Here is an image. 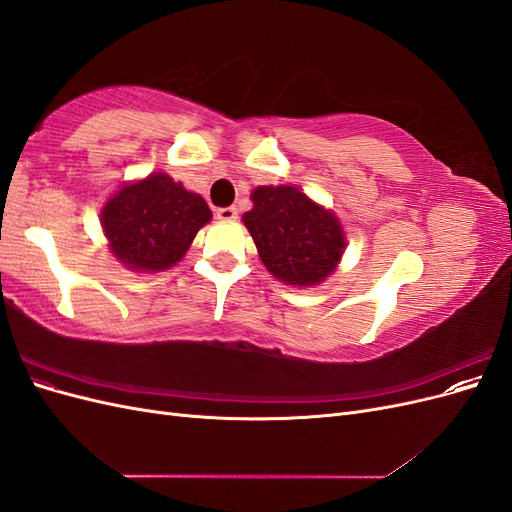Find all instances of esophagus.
Segmentation results:
<instances>
[{
    "label": "esophagus",
    "mask_w": 512,
    "mask_h": 512,
    "mask_svg": "<svg viewBox=\"0 0 512 512\" xmlns=\"http://www.w3.org/2000/svg\"><path fill=\"white\" fill-rule=\"evenodd\" d=\"M215 215H218V220H224V222H232V220H237L239 211H237V207H222V209L215 211Z\"/></svg>",
    "instance_id": "esophagus-1"
}]
</instances>
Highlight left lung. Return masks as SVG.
<instances>
[{
	"label": "left lung",
	"instance_id": "8db88e82",
	"mask_svg": "<svg viewBox=\"0 0 512 512\" xmlns=\"http://www.w3.org/2000/svg\"><path fill=\"white\" fill-rule=\"evenodd\" d=\"M254 209L243 215L265 267L286 284L314 286L344 254V232L335 215L290 185H262Z\"/></svg>",
	"mask_w": 512,
	"mask_h": 512
}]
</instances>
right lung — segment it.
<instances>
[{
    "mask_svg": "<svg viewBox=\"0 0 512 512\" xmlns=\"http://www.w3.org/2000/svg\"><path fill=\"white\" fill-rule=\"evenodd\" d=\"M209 220L203 196L164 173L126 185L102 209V228L115 258L141 271L173 267Z\"/></svg>",
    "mask_w": 512,
    "mask_h": 512,
    "instance_id": "add662e5",
    "label": "right lung"
}]
</instances>
